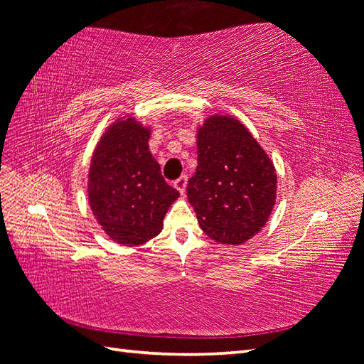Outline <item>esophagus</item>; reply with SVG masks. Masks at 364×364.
Instances as JSON below:
<instances>
[{"label": "esophagus", "mask_w": 364, "mask_h": 364, "mask_svg": "<svg viewBox=\"0 0 364 364\" xmlns=\"http://www.w3.org/2000/svg\"><path fill=\"white\" fill-rule=\"evenodd\" d=\"M186 183H188V176L182 174L181 178L174 182L176 190H178L181 194H185V188H186Z\"/></svg>", "instance_id": "obj_1"}]
</instances>
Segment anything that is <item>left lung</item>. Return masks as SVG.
Segmentation results:
<instances>
[{
    "label": "left lung",
    "mask_w": 364,
    "mask_h": 364,
    "mask_svg": "<svg viewBox=\"0 0 364 364\" xmlns=\"http://www.w3.org/2000/svg\"><path fill=\"white\" fill-rule=\"evenodd\" d=\"M277 170L240 119L211 115L197 129V168L186 186L203 232L217 243L255 237L273 211Z\"/></svg>",
    "instance_id": "left-lung-1"
}]
</instances>
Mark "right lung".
Returning <instances> with one entry per match:
<instances>
[{
	"label": "right lung",
	"instance_id": "obj_1",
	"mask_svg": "<svg viewBox=\"0 0 364 364\" xmlns=\"http://www.w3.org/2000/svg\"><path fill=\"white\" fill-rule=\"evenodd\" d=\"M150 135L151 129L134 117L115 119L97 142L87 173V202L97 223L129 247L155 238L179 197L151 156Z\"/></svg>",
	"mask_w": 364,
	"mask_h": 364
}]
</instances>
